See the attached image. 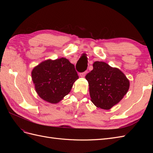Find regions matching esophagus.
<instances>
[{
    "label": "esophagus",
    "mask_w": 153,
    "mask_h": 153,
    "mask_svg": "<svg viewBox=\"0 0 153 153\" xmlns=\"http://www.w3.org/2000/svg\"><path fill=\"white\" fill-rule=\"evenodd\" d=\"M87 73V71H84V72L80 73V76L81 77H85V76L86 75Z\"/></svg>",
    "instance_id": "obj_1"
}]
</instances>
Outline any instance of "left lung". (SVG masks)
<instances>
[{
  "instance_id": "left-lung-1",
  "label": "left lung",
  "mask_w": 153,
  "mask_h": 153,
  "mask_svg": "<svg viewBox=\"0 0 153 153\" xmlns=\"http://www.w3.org/2000/svg\"><path fill=\"white\" fill-rule=\"evenodd\" d=\"M85 78L89 83L91 101L104 110H109L118 103L129 87V82L124 74L104 62H95L93 69Z\"/></svg>"
}]
</instances>
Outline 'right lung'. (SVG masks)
<instances>
[{
    "label": "right lung",
    "mask_w": 153,
    "mask_h": 153,
    "mask_svg": "<svg viewBox=\"0 0 153 153\" xmlns=\"http://www.w3.org/2000/svg\"><path fill=\"white\" fill-rule=\"evenodd\" d=\"M35 89L40 98L51 103H57L70 92L78 78L75 66L67 59L47 60L32 71Z\"/></svg>",
    "instance_id": "right-lung-1"
}]
</instances>
